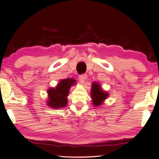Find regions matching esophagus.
<instances>
[{
	"instance_id": "1",
	"label": "esophagus",
	"mask_w": 159,
	"mask_h": 159,
	"mask_svg": "<svg viewBox=\"0 0 159 159\" xmlns=\"http://www.w3.org/2000/svg\"><path fill=\"white\" fill-rule=\"evenodd\" d=\"M87 79V75L86 74H82L79 75V80L81 84H84V83L86 81Z\"/></svg>"
}]
</instances>
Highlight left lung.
Returning <instances> with one entry per match:
<instances>
[{"label":"left lung","instance_id":"obj_1","mask_svg":"<svg viewBox=\"0 0 159 159\" xmlns=\"http://www.w3.org/2000/svg\"><path fill=\"white\" fill-rule=\"evenodd\" d=\"M108 93L103 91L100 84L98 82H93L91 85V97L92 103L94 106H101L103 101L108 97Z\"/></svg>","mask_w":159,"mask_h":159}]
</instances>
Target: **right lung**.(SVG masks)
<instances>
[{"label": "right lung", "mask_w": 159, "mask_h": 159, "mask_svg": "<svg viewBox=\"0 0 159 159\" xmlns=\"http://www.w3.org/2000/svg\"><path fill=\"white\" fill-rule=\"evenodd\" d=\"M74 79L68 78L61 80L55 88H49L47 91L48 100L47 105L53 108H61L66 106L68 103L67 96L69 94L70 87L76 84Z\"/></svg>", "instance_id": "right-lung-1"}]
</instances>
